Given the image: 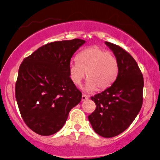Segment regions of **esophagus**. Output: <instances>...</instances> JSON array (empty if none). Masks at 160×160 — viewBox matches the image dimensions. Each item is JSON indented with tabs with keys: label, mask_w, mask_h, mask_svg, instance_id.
<instances>
[{
	"label": "esophagus",
	"mask_w": 160,
	"mask_h": 160,
	"mask_svg": "<svg viewBox=\"0 0 160 160\" xmlns=\"http://www.w3.org/2000/svg\"><path fill=\"white\" fill-rule=\"evenodd\" d=\"M88 96L87 95H85V94H82V101H85V100H86L88 99Z\"/></svg>",
	"instance_id": "obj_1"
}]
</instances>
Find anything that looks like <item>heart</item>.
Wrapping results in <instances>:
<instances>
[{
    "label": "heart",
    "mask_w": 160,
    "mask_h": 160,
    "mask_svg": "<svg viewBox=\"0 0 160 160\" xmlns=\"http://www.w3.org/2000/svg\"><path fill=\"white\" fill-rule=\"evenodd\" d=\"M119 64L112 53L98 46L85 48L78 53L76 61L69 66V74L72 82L79 85L82 80L88 78L84 90L93 92L98 88L105 90L110 87L117 78Z\"/></svg>",
    "instance_id": "obj_1"
}]
</instances>
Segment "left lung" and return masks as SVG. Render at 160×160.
Wrapping results in <instances>:
<instances>
[{"instance_id":"left-lung-1","label":"left lung","mask_w":160,"mask_h":160,"mask_svg":"<svg viewBox=\"0 0 160 160\" xmlns=\"http://www.w3.org/2000/svg\"><path fill=\"white\" fill-rule=\"evenodd\" d=\"M105 44L117 59L119 73L110 87L91 97L97 107L88 120L97 134L112 138L126 130L139 113L143 103V78L128 52L112 43Z\"/></svg>"}]
</instances>
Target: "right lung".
<instances>
[{
    "label": "right lung",
    "mask_w": 160,
    "mask_h": 160,
    "mask_svg": "<svg viewBox=\"0 0 160 160\" xmlns=\"http://www.w3.org/2000/svg\"><path fill=\"white\" fill-rule=\"evenodd\" d=\"M85 41H54L23 60L18 72L16 99L25 123L35 133L51 135L60 130L82 93L69 74L70 60Z\"/></svg>",
    "instance_id": "right-lung-1"
}]
</instances>
